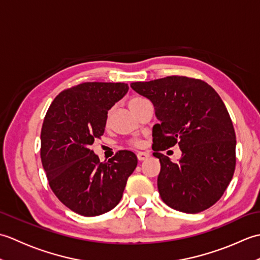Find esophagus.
<instances>
[{
  "mask_svg": "<svg viewBox=\"0 0 260 260\" xmlns=\"http://www.w3.org/2000/svg\"><path fill=\"white\" fill-rule=\"evenodd\" d=\"M150 157V154L146 153V152H139L137 153V158H139V161H145Z\"/></svg>",
  "mask_w": 260,
  "mask_h": 260,
  "instance_id": "obj_1",
  "label": "esophagus"
}]
</instances>
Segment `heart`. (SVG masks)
<instances>
[{
    "instance_id": "b5f03b06",
    "label": "heart",
    "mask_w": 260,
    "mask_h": 260,
    "mask_svg": "<svg viewBox=\"0 0 260 260\" xmlns=\"http://www.w3.org/2000/svg\"><path fill=\"white\" fill-rule=\"evenodd\" d=\"M147 102H148V101H147V99H145V98L140 97V96H134V97H132V98L129 99V101H128V107L131 108L132 112H133V113L135 114L136 110L139 109V108L142 106V105H144V104L147 103ZM109 116H110V113H108L107 116H106V120H107V121L109 120ZM134 144H135V145H139V142L135 141Z\"/></svg>"
}]
</instances>
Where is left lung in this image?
<instances>
[{"instance_id":"obj_1","label":"left lung","mask_w":260,"mask_h":260,"mask_svg":"<svg viewBox=\"0 0 260 260\" xmlns=\"http://www.w3.org/2000/svg\"><path fill=\"white\" fill-rule=\"evenodd\" d=\"M152 102L159 123L153 126V155L161 171L157 189L174 210L198 213L222 197L235 172L236 134L222 99L207 82L171 76L133 82ZM178 144V164L160 153Z\"/></svg>"}]
</instances>
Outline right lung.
<instances>
[{"instance_id": "right-lung-1", "label": "right lung", "mask_w": 260, "mask_h": 260, "mask_svg": "<svg viewBox=\"0 0 260 260\" xmlns=\"http://www.w3.org/2000/svg\"><path fill=\"white\" fill-rule=\"evenodd\" d=\"M128 89L123 82H84L60 92L43 120L41 161L49 185L66 207L84 217L117 206L137 165L131 151L99 162L90 150L104 134L108 110Z\"/></svg>"}]
</instances>
